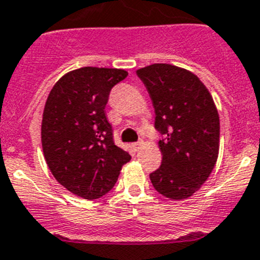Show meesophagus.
Instances as JSON below:
<instances>
[{"label":"esophagus","mask_w":260,"mask_h":260,"mask_svg":"<svg viewBox=\"0 0 260 260\" xmlns=\"http://www.w3.org/2000/svg\"><path fill=\"white\" fill-rule=\"evenodd\" d=\"M143 144H144V143H143V140H139V142H137L133 144V148H134L135 151H139V149L143 147Z\"/></svg>","instance_id":"1"}]
</instances>
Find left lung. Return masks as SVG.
<instances>
[{
	"mask_svg": "<svg viewBox=\"0 0 260 260\" xmlns=\"http://www.w3.org/2000/svg\"><path fill=\"white\" fill-rule=\"evenodd\" d=\"M153 103L154 127L162 135V162L149 174L154 189L171 200L190 197L208 180L219 153V114L196 75L171 64L137 71Z\"/></svg>",
	"mask_w": 260,
	"mask_h": 260,
	"instance_id": "obj_1",
	"label": "left lung"
}]
</instances>
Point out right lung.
Returning <instances> with one entry per match:
<instances>
[{
    "label": "right lung",
    "mask_w": 260,
    "mask_h": 260,
    "mask_svg": "<svg viewBox=\"0 0 260 260\" xmlns=\"http://www.w3.org/2000/svg\"><path fill=\"white\" fill-rule=\"evenodd\" d=\"M126 77L123 70L83 67L64 75L47 96L41 125L45 159L54 178L76 196L101 199L132 159L114 144L106 116L112 87Z\"/></svg>",
    "instance_id": "1"
}]
</instances>
